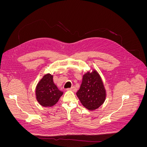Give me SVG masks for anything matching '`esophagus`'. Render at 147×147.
<instances>
[{"label": "esophagus", "instance_id": "34e87169", "mask_svg": "<svg viewBox=\"0 0 147 147\" xmlns=\"http://www.w3.org/2000/svg\"><path fill=\"white\" fill-rule=\"evenodd\" d=\"M67 90H69V91H73V92H75L77 91V89H76V88L75 87H74V86H72V88H69V89H67Z\"/></svg>", "mask_w": 147, "mask_h": 147}]
</instances>
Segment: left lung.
Returning a JSON list of instances; mask_svg holds the SVG:
<instances>
[{"label":"left lung","instance_id":"8db88e82","mask_svg":"<svg viewBox=\"0 0 147 147\" xmlns=\"http://www.w3.org/2000/svg\"><path fill=\"white\" fill-rule=\"evenodd\" d=\"M76 94L82 104L89 110H94L104 104L106 90L99 73L96 70L83 76L82 82Z\"/></svg>","mask_w":147,"mask_h":147}]
</instances>
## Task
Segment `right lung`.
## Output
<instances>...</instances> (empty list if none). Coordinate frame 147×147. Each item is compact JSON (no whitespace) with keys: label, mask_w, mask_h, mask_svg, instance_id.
Segmentation results:
<instances>
[{"label":"right lung","mask_w":147,"mask_h":147,"mask_svg":"<svg viewBox=\"0 0 147 147\" xmlns=\"http://www.w3.org/2000/svg\"><path fill=\"white\" fill-rule=\"evenodd\" d=\"M53 75L47 74L42 77L35 88V96L38 103L47 107L55 105L63 92L60 91L53 82Z\"/></svg>","instance_id":"right-lung-1"}]
</instances>
